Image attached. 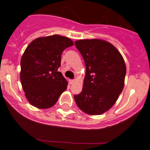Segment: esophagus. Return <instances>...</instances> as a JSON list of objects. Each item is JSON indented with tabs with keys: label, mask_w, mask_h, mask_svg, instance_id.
Here are the masks:
<instances>
[{
	"label": "esophagus",
	"mask_w": 150,
	"mask_h": 150,
	"mask_svg": "<svg viewBox=\"0 0 150 150\" xmlns=\"http://www.w3.org/2000/svg\"><path fill=\"white\" fill-rule=\"evenodd\" d=\"M69 83L72 84V83H73L74 81H75V80H69Z\"/></svg>",
	"instance_id": "esophagus-1"
}]
</instances>
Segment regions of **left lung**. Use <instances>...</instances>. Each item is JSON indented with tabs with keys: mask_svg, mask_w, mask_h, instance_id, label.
Instances as JSON below:
<instances>
[{
	"mask_svg": "<svg viewBox=\"0 0 150 150\" xmlns=\"http://www.w3.org/2000/svg\"><path fill=\"white\" fill-rule=\"evenodd\" d=\"M75 45L86 67L82 91L74 96L75 101L86 114L101 115L114 105L123 89L125 62L109 42L87 39L77 40Z\"/></svg>",
	"mask_w": 150,
	"mask_h": 150,
	"instance_id": "left-lung-1",
	"label": "left lung"
}]
</instances>
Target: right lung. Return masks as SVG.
Masks as SVG:
<instances>
[{
	"instance_id": "add662e5",
	"label": "right lung",
	"mask_w": 150,
	"mask_h": 150,
	"mask_svg": "<svg viewBox=\"0 0 150 150\" xmlns=\"http://www.w3.org/2000/svg\"><path fill=\"white\" fill-rule=\"evenodd\" d=\"M73 44L68 38L54 35L38 38L27 47L21 59L20 80L32 105L50 108L66 90L67 82L58 69L62 53Z\"/></svg>"
}]
</instances>
